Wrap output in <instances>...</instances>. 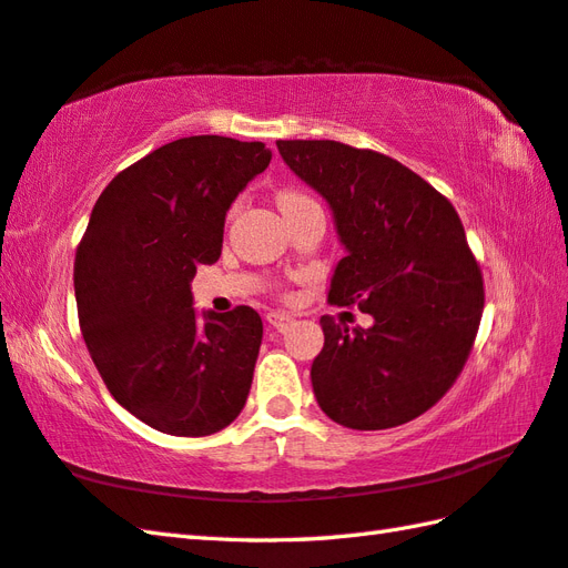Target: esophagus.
<instances>
[{
  "instance_id": "1",
  "label": "esophagus",
  "mask_w": 568,
  "mask_h": 568,
  "mask_svg": "<svg viewBox=\"0 0 568 568\" xmlns=\"http://www.w3.org/2000/svg\"><path fill=\"white\" fill-rule=\"evenodd\" d=\"M265 320H268V324L275 329H287L293 324V315H287V312H281V310L268 312V317Z\"/></svg>"
}]
</instances>
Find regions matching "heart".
Listing matches in <instances>:
<instances>
[{
	"mask_svg": "<svg viewBox=\"0 0 568 568\" xmlns=\"http://www.w3.org/2000/svg\"><path fill=\"white\" fill-rule=\"evenodd\" d=\"M303 200H310V197H305L303 192H297V190H283L281 195H277V207L285 210V207H291V204H297Z\"/></svg>",
	"mask_w": 568,
	"mask_h": 568,
	"instance_id": "heart-1",
	"label": "heart"
}]
</instances>
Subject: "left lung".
<instances>
[{"label": "left lung", "mask_w": 568, "mask_h": 568, "mask_svg": "<svg viewBox=\"0 0 568 568\" xmlns=\"http://www.w3.org/2000/svg\"><path fill=\"white\" fill-rule=\"evenodd\" d=\"M287 168L327 200L346 256L329 303L358 305L368 329L320 320L312 388L348 429L405 425L462 373L484 315V275L452 202L388 155L339 141H277Z\"/></svg>", "instance_id": "left-lung-1"}]
</instances>
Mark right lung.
<instances>
[{
	"mask_svg": "<svg viewBox=\"0 0 568 568\" xmlns=\"http://www.w3.org/2000/svg\"><path fill=\"white\" fill-rule=\"evenodd\" d=\"M271 163L261 141L187 136L129 165L94 202L75 253L82 339L114 400L173 437H207L246 405L263 322L192 307L236 195Z\"/></svg>",
	"mask_w": 568,
	"mask_h": 568,
	"instance_id": "1",
	"label": "right lung"
}]
</instances>
